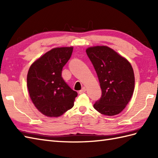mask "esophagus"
I'll list each match as a JSON object with an SVG mask.
<instances>
[{
    "instance_id": "1",
    "label": "esophagus",
    "mask_w": 158,
    "mask_h": 158,
    "mask_svg": "<svg viewBox=\"0 0 158 158\" xmlns=\"http://www.w3.org/2000/svg\"><path fill=\"white\" fill-rule=\"evenodd\" d=\"M85 91H86V88H83L79 91V94H81L85 92Z\"/></svg>"
}]
</instances>
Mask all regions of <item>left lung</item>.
Wrapping results in <instances>:
<instances>
[{
  "instance_id": "1",
  "label": "left lung",
  "mask_w": 158,
  "mask_h": 158,
  "mask_svg": "<svg viewBox=\"0 0 158 158\" xmlns=\"http://www.w3.org/2000/svg\"><path fill=\"white\" fill-rule=\"evenodd\" d=\"M98 77L102 96L94 105L97 111L113 116L121 113L130 102L135 89V74L130 63L107 46L86 49Z\"/></svg>"
}]
</instances>
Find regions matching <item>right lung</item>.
<instances>
[{
  "instance_id": "1",
  "label": "right lung",
  "mask_w": 158,
  "mask_h": 158,
  "mask_svg": "<svg viewBox=\"0 0 158 158\" xmlns=\"http://www.w3.org/2000/svg\"><path fill=\"white\" fill-rule=\"evenodd\" d=\"M73 50V47L53 48L36 60L28 70L30 97L36 108L45 116H61L74 105L77 92L62 77V68Z\"/></svg>"
}]
</instances>
